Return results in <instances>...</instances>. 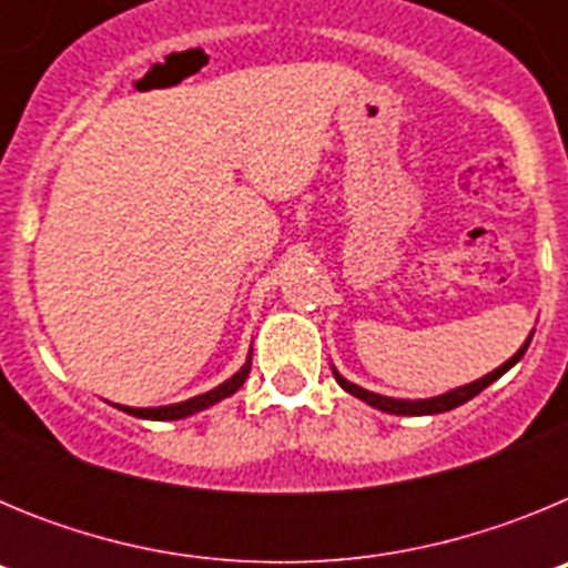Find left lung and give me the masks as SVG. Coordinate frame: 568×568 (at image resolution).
<instances>
[{
  "mask_svg": "<svg viewBox=\"0 0 568 568\" xmlns=\"http://www.w3.org/2000/svg\"><path fill=\"white\" fill-rule=\"evenodd\" d=\"M529 341H531V335L524 341V346H520L518 353L511 355V358L506 361V364H500L498 369H491L489 375H484V378H478V381H471V384L458 386V389H449V393H444V395H435V398H420V400L386 398V395L369 393V389H364V386L353 384V381H346L344 375H341L338 369H335V366H333V375H335V381H338V386H341V389H344V393L355 395V398H361V400H364V404L375 406V409H381V413H389V415H438V413H449V409H455V406L466 404V400H469V398H475V395H478V393H484V389L491 384V381H498L500 375L509 373L511 366H515L520 358H524Z\"/></svg>",
  "mask_w": 568,
  "mask_h": 568,
  "instance_id": "left-lung-1",
  "label": "left lung"
}]
</instances>
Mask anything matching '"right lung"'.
<instances>
[{
	"mask_svg": "<svg viewBox=\"0 0 568 568\" xmlns=\"http://www.w3.org/2000/svg\"><path fill=\"white\" fill-rule=\"evenodd\" d=\"M253 349H250L247 361H244V366H241L239 373L233 375V378H227L224 384H219L215 389H210V393L204 395H195V398H187V400H179V404H168V406H119L122 413L128 415H135V418H148V420H179V418H187V415H195L202 413V409H207V406L219 404V400L230 398L233 393H239L241 386H244V381H247L250 375V364H253Z\"/></svg>",
	"mask_w": 568,
	"mask_h": 568,
	"instance_id": "right-lung-1",
	"label": "right lung"
}]
</instances>
